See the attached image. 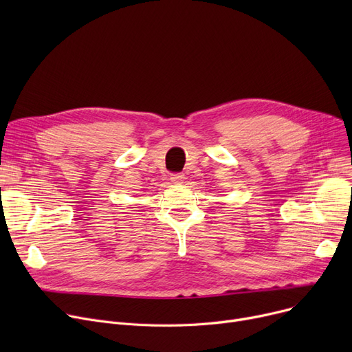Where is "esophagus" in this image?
Masks as SVG:
<instances>
[{"instance_id":"34e87169","label":"esophagus","mask_w":352,"mask_h":352,"mask_svg":"<svg viewBox=\"0 0 352 352\" xmlns=\"http://www.w3.org/2000/svg\"><path fill=\"white\" fill-rule=\"evenodd\" d=\"M184 178H186V177H184V174H173V175H171V181H173L174 184L182 182Z\"/></svg>"}]
</instances>
